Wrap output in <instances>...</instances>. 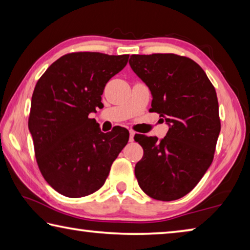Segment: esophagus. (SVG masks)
Segmentation results:
<instances>
[{
  "label": "esophagus",
  "instance_id": "1",
  "mask_svg": "<svg viewBox=\"0 0 250 250\" xmlns=\"http://www.w3.org/2000/svg\"><path fill=\"white\" fill-rule=\"evenodd\" d=\"M129 133H130L129 141H130V142H132V141L134 140V134H135V132H134V131H132V130H129Z\"/></svg>",
  "mask_w": 250,
  "mask_h": 250
}]
</instances>
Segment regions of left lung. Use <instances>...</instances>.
<instances>
[{
  "instance_id": "1",
  "label": "left lung",
  "mask_w": 250,
  "mask_h": 250,
  "mask_svg": "<svg viewBox=\"0 0 250 250\" xmlns=\"http://www.w3.org/2000/svg\"><path fill=\"white\" fill-rule=\"evenodd\" d=\"M129 64L152 95V111L167 121L162 140L137 134L139 186L158 201H174L195 188L214 159L221 120L215 88L201 66L175 54L132 55Z\"/></svg>"
}]
</instances>
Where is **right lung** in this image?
Segmentation results:
<instances>
[{
  "instance_id": "add662e5",
  "label": "right lung",
  "mask_w": 250,
  "mask_h": 250,
  "mask_svg": "<svg viewBox=\"0 0 250 250\" xmlns=\"http://www.w3.org/2000/svg\"><path fill=\"white\" fill-rule=\"evenodd\" d=\"M129 55L71 53L50 65L37 82L28 129L46 182L67 197L92 194L129 140V131L101 132L88 116L101 107L105 83L125 68Z\"/></svg>"
}]
</instances>
